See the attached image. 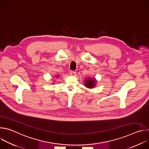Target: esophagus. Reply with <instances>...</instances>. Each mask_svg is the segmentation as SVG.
Masks as SVG:
<instances>
[{"instance_id":"esophagus-1","label":"esophagus","mask_w":149,"mask_h":149,"mask_svg":"<svg viewBox=\"0 0 149 149\" xmlns=\"http://www.w3.org/2000/svg\"><path fill=\"white\" fill-rule=\"evenodd\" d=\"M70 74H71V75L74 76V75L76 74V72H74V71H70Z\"/></svg>"}]
</instances>
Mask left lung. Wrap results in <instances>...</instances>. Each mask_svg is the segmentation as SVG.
<instances>
[{"label": "left lung", "mask_w": 149, "mask_h": 149, "mask_svg": "<svg viewBox=\"0 0 149 149\" xmlns=\"http://www.w3.org/2000/svg\"><path fill=\"white\" fill-rule=\"evenodd\" d=\"M97 80L94 78H87L85 79L84 85L85 87L88 88H94L96 86Z\"/></svg>", "instance_id": "obj_1"}]
</instances>
